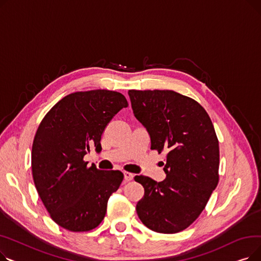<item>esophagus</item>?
<instances>
[{"label":"esophagus","instance_id":"obj_1","mask_svg":"<svg viewBox=\"0 0 261 261\" xmlns=\"http://www.w3.org/2000/svg\"><path fill=\"white\" fill-rule=\"evenodd\" d=\"M123 176H125V180H126V181H131V180H133L134 174L131 173V172L125 171V172H123Z\"/></svg>","mask_w":261,"mask_h":261}]
</instances>
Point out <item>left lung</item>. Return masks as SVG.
Masks as SVG:
<instances>
[{
	"label": "left lung",
	"mask_w": 261,
	"mask_h": 261,
	"mask_svg": "<svg viewBox=\"0 0 261 261\" xmlns=\"http://www.w3.org/2000/svg\"><path fill=\"white\" fill-rule=\"evenodd\" d=\"M134 116L147 129L151 150L167 151L166 179L135 175L144 197L136 204L141 221L162 234L193 224L219 182V142L210 115L195 99L169 90H129Z\"/></svg>",
	"instance_id": "left-lung-1"
}]
</instances>
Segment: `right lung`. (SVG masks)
<instances>
[{
  "instance_id": "1",
  "label": "right lung",
  "mask_w": 261,
  "mask_h": 261,
  "mask_svg": "<svg viewBox=\"0 0 261 261\" xmlns=\"http://www.w3.org/2000/svg\"><path fill=\"white\" fill-rule=\"evenodd\" d=\"M128 107L122 94L92 90L66 95L41 120L32 149L33 179L50 218L71 231L97 227L108 200L118 189V170L88 167L85 155L101 149L108 123Z\"/></svg>"
}]
</instances>
